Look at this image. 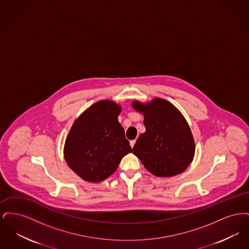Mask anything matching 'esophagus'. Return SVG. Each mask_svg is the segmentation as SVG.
Listing matches in <instances>:
<instances>
[{"label":"esophagus","mask_w":249,"mask_h":249,"mask_svg":"<svg viewBox=\"0 0 249 249\" xmlns=\"http://www.w3.org/2000/svg\"><path fill=\"white\" fill-rule=\"evenodd\" d=\"M135 142H136V140H135V139H134V140H131V141H130V146H131V147H133V146H134V144H135Z\"/></svg>","instance_id":"esophagus-1"}]
</instances>
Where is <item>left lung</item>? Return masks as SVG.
Returning <instances> with one entry per match:
<instances>
[{
	"instance_id": "8db88e82",
	"label": "left lung",
	"mask_w": 249,
	"mask_h": 249,
	"mask_svg": "<svg viewBox=\"0 0 249 249\" xmlns=\"http://www.w3.org/2000/svg\"><path fill=\"white\" fill-rule=\"evenodd\" d=\"M132 107L143 114L145 132L141 133L132 152L157 177H174L183 173L192 161L195 143L190 127L176 107L155 98L146 105Z\"/></svg>"
}]
</instances>
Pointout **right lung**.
<instances>
[{"instance_id":"add662e5","label":"right lung","mask_w":249,"mask_h":249,"mask_svg":"<svg viewBox=\"0 0 249 249\" xmlns=\"http://www.w3.org/2000/svg\"><path fill=\"white\" fill-rule=\"evenodd\" d=\"M120 111L116 103L101 101L73 123L65 141L64 158L84 180L107 179L118 169L122 158L132 151L118 120Z\"/></svg>"}]
</instances>
